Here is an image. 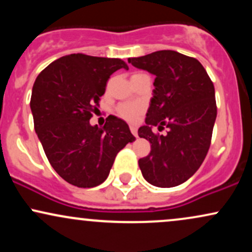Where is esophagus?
<instances>
[{"instance_id": "34e87169", "label": "esophagus", "mask_w": 252, "mask_h": 252, "mask_svg": "<svg viewBox=\"0 0 252 252\" xmlns=\"http://www.w3.org/2000/svg\"><path fill=\"white\" fill-rule=\"evenodd\" d=\"M130 130H131L132 135H134L135 137H137V128H136L135 126H130Z\"/></svg>"}]
</instances>
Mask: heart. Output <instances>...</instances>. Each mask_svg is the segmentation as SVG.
<instances>
[{"mask_svg": "<svg viewBox=\"0 0 252 252\" xmlns=\"http://www.w3.org/2000/svg\"><path fill=\"white\" fill-rule=\"evenodd\" d=\"M142 111V105L138 103H126L118 108V114L124 120L135 121Z\"/></svg>", "mask_w": 252, "mask_h": 252, "instance_id": "obj_1", "label": "heart"}]
</instances>
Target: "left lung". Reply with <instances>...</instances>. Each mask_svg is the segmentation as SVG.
Returning <instances> with one entry per match:
<instances>
[{
  "mask_svg": "<svg viewBox=\"0 0 252 252\" xmlns=\"http://www.w3.org/2000/svg\"><path fill=\"white\" fill-rule=\"evenodd\" d=\"M128 62L154 74V90L138 136L150 142V153L138 160L143 178L169 189L192 176L209 152L217 117L215 86L195 58L175 51H158ZM169 128L155 135L152 128Z\"/></svg>",
  "mask_w": 252,
  "mask_h": 252,
  "instance_id": "8db88e82",
  "label": "left lung"
}]
</instances>
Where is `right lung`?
<instances>
[{"mask_svg": "<svg viewBox=\"0 0 252 252\" xmlns=\"http://www.w3.org/2000/svg\"><path fill=\"white\" fill-rule=\"evenodd\" d=\"M120 68L128 65L116 58L70 54L50 63L33 85L35 132L51 166L73 186L105 181L117 153L135 141L128 124L112 115L103 128L90 124L106 82Z\"/></svg>", "mask_w": 252, "mask_h": 252, "instance_id": "1", "label": "right lung"}]
</instances>
